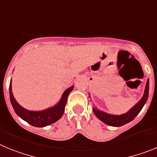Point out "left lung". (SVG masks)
I'll return each instance as SVG.
<instances>
[{
	"label": "left lung",
	"mask_w": 157,
	"mask_h": 157,
	"mask_svg": "<svg viewBox=\"0 0 157 157\" xmlns=\"http://www.w3.org/2000/svg\"><path fill=\"white\" fill-rule=\"evenodd\" d=\"M149 80L148 79L146 82V85L145 87V91H144L143 96L137 104H135L128 112L125 113L121 115H113V114H109L107 113L103 112L101 110L98 109L96 107H93V112L95 114V116L98 119L105 124H108L109 126L113 127H121L131 122L135 119L136 116L138 115L142 109L143 108L144 105L145 104L146 101L149 97ZM90 97V96H89Z\"/></svg>",
	"instance_id": "obj_1"
}]
</instances>
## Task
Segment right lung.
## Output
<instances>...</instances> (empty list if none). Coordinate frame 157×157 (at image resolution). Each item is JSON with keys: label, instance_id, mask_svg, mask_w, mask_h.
<instances>
[{"label": "right lung", "instance_id": "obj_1", "mask_svg": "<svg viewBox=\"0 0 157 157\" xmlns=\"http://www.w3.org/2000/svg\"><path fill=\"white\" fill-rule=\"evenodd\" d=\"M73 89V86L66 89L62 95L61 99L59 100V102L54 106L41 110V111H31L21 106L14 98L12 91V80H11L9 85L10 100H11V103L15 113L20 118L26 121L32 126L43 128V127H46L56 122L61 118L62 116L64 113L65 106L67 101L68 95Z\"/></svg>", "mask_w": 157, "mask_h": 157}]
</instances>
